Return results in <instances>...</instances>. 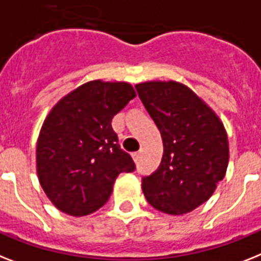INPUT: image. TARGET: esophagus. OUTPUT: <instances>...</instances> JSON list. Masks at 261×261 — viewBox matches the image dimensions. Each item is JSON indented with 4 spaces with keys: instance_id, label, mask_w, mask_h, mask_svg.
Returning <instances> with one entry per match:
<instances>
[{
    "instance_id": "34e87169",
    "label": "esophagus",
    "mask_w": 261,
    "mask_h": 261,
    "mask_svg": "<svg viewBox=\"0 0 261 261\" xmlns=\"http://www.w3.org/2000/svg\"><path fill=\"white\" fill-rule=\"evenodd\" d=\"M141 154H143V149H140L139 152H135V153L132 154L133 160H135V161H139V160H140V157H141Z\"/></svg>"
}]
</instances>
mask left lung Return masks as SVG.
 Returning a JSON list of instances; mask_svg holds the SVG:
<instances>
[{"instance_id":"1","label":"left lung","mask_w":261,"mask_h":261,"mask_svg":"<svg viewBox=\"0 0 261 261\" xmlns=\"http://www.w3.org/2000/svg\"><path fill=\"white\" fill-rule=\"evenodd\" d=\"M164 144L154 173L143 178L150 205L168 215H185L213 195L229 160L227 130L212 108L191 88L173 80L136 85Z\"/></svg>"}]
</instances>
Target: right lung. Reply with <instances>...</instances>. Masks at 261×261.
I'll return each mask as SVG.
<instances>
[{
    "label": "right lung",
    "mask_w": 261,
    "mask_h": 261,
    "mask_svg": "<svg viewBox=\"0 0 261 261\" xmlns=\"http://www.w3.org/2000/svg\"><path fill=\"white\" fill-rule=\"evenodd\" d=\"M135 97L125 81L93 80L51 108L38 135L36 168L58 211L70 216L96 212L111 197L118 174L135 171L112 128V118Z\"/></svg>",
    "instance_id": "obj_1"
}]
</instances>
